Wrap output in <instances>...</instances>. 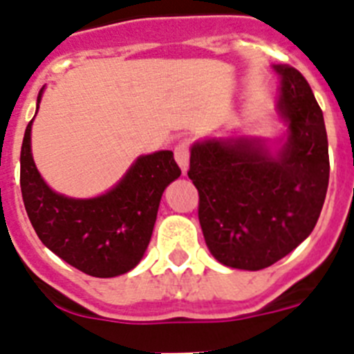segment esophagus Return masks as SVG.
Here are the masks:
<instances>
[{
	"label": "esophagus",
	"instance_id": "34e87169",
	"mask_svg": "<svg viewBox=\"0 0 354 354\" xmlns=\"http://www.w3.org/2000/svg\"><path fill=\"white\" fill-rule=\"evenodd\" d=\"M174 158H176L178 165L181 167L183 174H187V171H189V158H190L189 145H187V142H180V145L174 148Z\"/></svg>",
	"mask_w": 354,
	"mask_h": 354
}]
</instances>
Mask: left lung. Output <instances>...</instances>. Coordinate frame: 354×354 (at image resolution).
I'll list each match as a JSON object with an SVG mask.
<instances>
[{"instance_id": "1", "label": "left lung", "mask_w": 354, "mask_h": 354, "mask_svg": "<svg viewBox=\"0 0 354 354\" xmlns=\"http://www.w3.org/2000/svg\"><path fill=\"white\" fill-rule=\"evenodd\" d=\"M277 113L288 130L272 149L259 138H209L190 148L199 224L209 252L229 268H268L292 252L319 218L330 160L323 111L304 75L273 65Z\"/></svg>"}]
</instances>
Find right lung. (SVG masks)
<instances>
[{
    "mask_svg": "<svg viewBox=\"0 0 354 354\" xmlns=\"http://www.w3.org/2000/svg\"><path fill=\"white\" fill-rule=\"evenodd\" d=\"M44 88L37 98L42 100ZM35 120V118H33ZM21 148V192L35 232L49 250L91 277L123 275L148 248L162 194L181 169L173 151L141 155L106 194L75 199L54 192L31 155V125Z\"/></svg>",
    "mask_w": 354,
    "mask_h": 354,
    "instance_id": "1",
    "label": "right lung"
}]
</instances>
